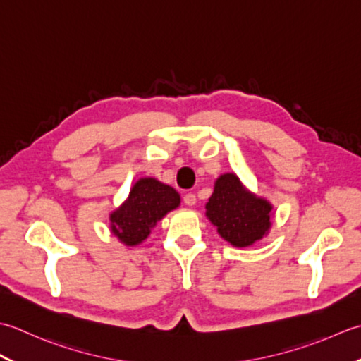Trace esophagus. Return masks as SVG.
Returning <instances> with one entry per match:
<instances>
[{
	"label": "esophagus",
	"mask_w": 361,
	"mask_h": 361,
	"mask_svg": "<svg viewBox=\"0 0 361 361\" xmlns=\"http://www.w3.org/2000/svg\"><path fill=\"white\" fill-rule=\"evenodd\" d=\"M183 204L190 205V207H193V205L196 204V196L193 193H187L185 196H183Z\"/></svg>",
	"instance_id": "obj_1"
}]
</instances>
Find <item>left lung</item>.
<instances>
[{"mask_svg":"<svg viewBox=\"0 0 361 361\" xmlns=\"http://www.w3.org/2000/svg\"><path fill=\"white\" fill-rule=\"evenodd\" d=\"M205 216L219 237L235 247H247L269 233L273 204L249 191L235 173H224L215 180Z\"/></svg>","mask_w":361,"mask_h":361,"instance_id":"left-lung-1","label":"left lung"}]
</instances>
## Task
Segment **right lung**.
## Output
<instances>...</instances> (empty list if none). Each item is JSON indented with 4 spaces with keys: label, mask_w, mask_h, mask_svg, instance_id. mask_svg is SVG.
<instances>
[{
    "label": "right lung",
    "mask_w": 361,
    "mask_h": 361,
    "mask_svg": "<svg viewBox=\"0 0 361 361\" xmlns=\"http://www.w3.org/2000/svg\"><path fill=\"white\" fill-rule=\"evenodd\" d=\"M179 205L180 195L173 187L154 178H142L132 185L126 201L110 213V232L124 246H137Z\"/></svg>",
    "instance_id": "add662e5"
}]
</instances>
